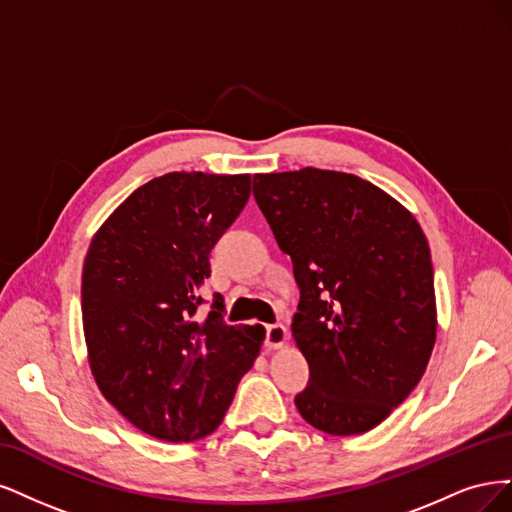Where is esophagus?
<instances>
[{"mask_svg":"<svg viewBox=\"0 0 512 512\" xmlns=\"http://www.w3.org/2000/svg\"><path fill=\"white\" fill-rule=\"evenodd\" d=\"M289 334H287V327L283 323H274V325H268L266 329V346L268 349H283L285 342H287Z\"/></svg>","mask_w":512,"mask_h":512,"instance_id":"esophagus-1","label":"esophagus"}]
</instances>
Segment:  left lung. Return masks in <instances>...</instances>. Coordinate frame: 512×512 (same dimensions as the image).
<instances>
[{
	"instance_id": "8db88e82",
	"label": "left lung",
	"mask_w": 512,
	"mask_h": 512,
	"mask_svg": "<svg viewBox=\"0 0 512 512\" xmlns=\"http://www.w3.org/2000/svg\"><path fill=\"white\" fill-rule=\"evenodd\" d=\"M253 195L300 287L291 336L310 381L295 406L325 434H364L408 398L432 357L430 244L415 214L355 174H255Z\"/></svg>"
}]
</instances>
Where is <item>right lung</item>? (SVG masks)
Returning <instances> with one entry per match:
<instances>
[{
  "mask_svg": "<svg viewBox=\"0 0 512 512\" xmlns=\"http://www.w3.org/2000/svg\"><path fill=\"white\" fill-rule=\"evenodd\" d=\"M251 195V174L170 172L148 180L97 229L82 268V329L104 398L140 432L193 442L221 425L263 325L202 319L212 246Z\"/></svg>",
  "mask_w": 512,
  "mask_h": 512,
  "instance_id": "add662e5",
  "label": "right lung"
}]
</instances>
